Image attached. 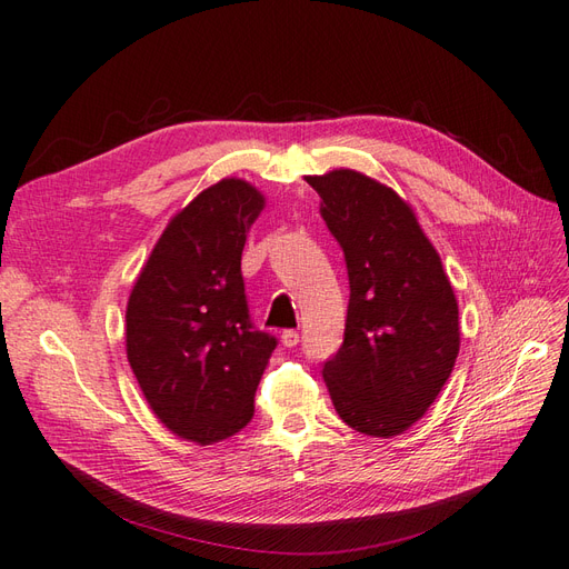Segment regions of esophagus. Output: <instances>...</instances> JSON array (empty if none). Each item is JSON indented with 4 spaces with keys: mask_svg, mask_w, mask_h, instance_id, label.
Wrapping results in <instances>:
<instances>
[{
    "mask_svg": "<svg viewBox=\"0 0 569 569\" xmlns=\"http://www.w3.org/2000/svg\"><path fill=\"white\" fill-rule=\"evenodd\" d=\"M281 343H283L286 348H296V346L300 343V333H298L296 329H286V331L281 333Z\"/></svg>",
    "mask_w": 569,
    "mask_h": 569,
    "instance_id": "1",
    "label": "esophagus"
}]
</instances>
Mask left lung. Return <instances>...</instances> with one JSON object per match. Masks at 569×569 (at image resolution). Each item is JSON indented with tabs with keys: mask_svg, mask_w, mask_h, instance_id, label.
Wrapping results in <instances>:
<instances>
[{
	"mask_svg": "<svg viewBox=\"0 0 569 569\" xmlns=\"http://www.w3.org/2000/svg\"><path fill=\"white\" fill-rule=\"evenodd\" d=\"M343 248L350 302L343 346L323 362L338 417L391 438L425 417L460 352L458 300L412 207L360 171L307 176Z\"/></svg>",
	"mask_w": 569,
	"mask_h": 569,
	"instance_id": "left-lung-1",
	"label": "left lung"
}]
</instances>
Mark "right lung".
Here are the masks:
<instances>
[{"label":"right lung","instance_id":"obj_1","mask_svg":"<svg viewBox=\"0 0 569 569\" xmlns=\"http://www.w3.org/2000/svg\"><path fill=\"white\" fill-rule=\"evenodd\" d=\"M264 194L223 178L157 240L126 307V355L144 400L176 436L200 446L238 433L276 338L252 327L240 257Z\"/></svg>","mask_w":569,"mask_h":569}]
</instances>
